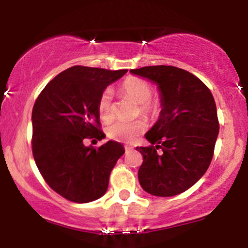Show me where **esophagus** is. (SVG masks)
I'll return each mask as SVG.
<instances>
[{"mask_svg": "<svg viewBox=\"0 0 248 248\" xmlns=\"http://www.w3.org/2000/svg\"><path fill=\"white\" fill-rule=\"evenodd\" d=\"M124 149H126V152H129V150L133 149V147H129V146H124Z\"/></svg>", "mask_w": 248, "mask_h": 248, "instance_id": "obj_1", "label": "esophagus"}]
</instances>
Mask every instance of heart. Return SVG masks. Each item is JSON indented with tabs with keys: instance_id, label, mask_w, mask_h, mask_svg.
<instances>
[{
	"instance_id": "b5f03b06",
	"label": "heart",
	"mask_w": 248,
	"mask_h": 248,
	"mask_svg": "<svg viewBox=\"0 0 248 248\" xmlns=\"http://www.w3.org/2000/svg\"><path fill=\"white\" fill-rule=\"evenodd\" d=\"M120 91L124 95L129 96L139 104L138 114L146 118L154 119L161 110L160 100L152 98L154 88L150 82L139 77H128L121 82ZM98 113L101 121L108 124L114 118L112 104V93L109 90H105L99 96ZM147 129V122L143 119L132 122H115L107 128V136L112 140L120 142H132Z\"/></svg>"
}]
</instances>
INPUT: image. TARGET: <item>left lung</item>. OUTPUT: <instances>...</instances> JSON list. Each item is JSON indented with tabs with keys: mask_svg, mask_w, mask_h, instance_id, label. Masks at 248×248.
Listing matches in <instances>:
<instances>
[{
	"mask_svg": "<svg viewBox=\"0 0 248 248\" xmlns=\"http://www.w3.org/2000/svg\"><path fill=\"white\" fill-rule=\"evenodd\" d=\"M132 73L156 82L162 110L148 132L139 182L144 191L171 197L191 187L209 168L219 133L217 107L201 79L175 66H146Z\"/></svg>",
	"mask_w": 248,
	"mask_h": 248,
	"instance_id": "left-lung-1",
	"label": "left lung"
}]
</instances>
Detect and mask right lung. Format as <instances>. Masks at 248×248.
Masks as SVG:
<instances>
[{"mask_svg":"<svg viewBox=\"0 0 248 248\" xmlns=\"http://www.w3.org/2000/svg\"><path fill=\"white\" fill-rule=\"evenodd\" d=\"M128 70L72 66L51 80L32 108V154L39 172L53 191L75 203H88L107 191L112 169L124 146L108 141L99 148L85 146L102 140L99 96Z\"/></svg>","mask_w":248,"mask_h":248,"instance_id":"obj_1","label":"right lung"}]
</instances>
